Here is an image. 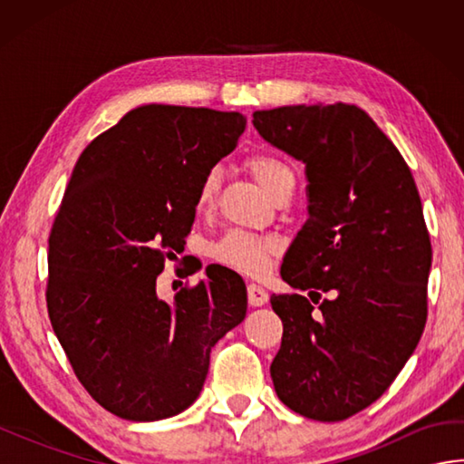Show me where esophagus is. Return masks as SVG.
Wrapping results in <instances>:
<instances>
[{
    "instance_id": "1",
    "label": "esophagus",
    "mask_w": 464,
    "mask_h": 464,
    "mask_svg": "<svg viewBox=\"0 0 464 464\" xmlns=\"http://www.w3.org/2000/svg\"><path fill=\"white\" fill-rule=\"evenodd\" d=\"M247 295H249V304H251V307H263V304L269 301L267 291H265L263 287H259V285H255V283H251L249 287H247Z\"/></svg>"
}]
</instances>
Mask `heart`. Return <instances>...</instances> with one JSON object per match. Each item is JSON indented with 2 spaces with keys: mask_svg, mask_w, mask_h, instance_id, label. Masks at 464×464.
<instances>
[{
  "mask_svg": "<svg viewBox=\"0 0 464 464\" xmlns=\"http://www.w3.org/2000/svg\"><path fill=\"white\" fill-rule=\"evenodd\" d=\"M249 169L255 179H257L265 191H267L273 199L285 191L295 189V175L281 160L273 155H255L249 160ZM217 189H219V171L209 169L199 183L195 197L197 211H207L215 201ZM275 251V245L267 239H261L257 235L245 233V231H229L217 241L211 247V257L225 265V267L237 269L241 273L259 275L267 273L269 269V257Z\"/></svg>",
  "mask_w": 464,
  "mask_h": 464,
  "instance_id": "obj_1",
  "label": "heart"
}]
</instances>
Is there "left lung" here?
Instances as JSON below:
<instances>
[{"instance_id":"1","label":"left lung","mask_w":464,"mask_h":464,"mask_svg":"<svg viewBox=\"0 0 464 464\" xmlns=\"http://www.w3.org/2000/svg\"><path fill=\"white\" fill-rule=\"evenodd\" d=\"M253 125L309 181V219L281 265L307 297L271 295L283 321L275 392L303 417L344 420L391 387L425 329L432 253L417 185L357 105H285Z\"/></svg>"}]
</instances>
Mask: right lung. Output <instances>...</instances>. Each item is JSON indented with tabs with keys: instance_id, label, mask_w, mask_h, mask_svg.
<instances>
[{
	"instance_id": "add662e5",
	"label": "right lung",
	"mask_w": 464,
	"mask_h": 464,
	"mask_svg": "<svg viewBox=\"0 0 464 464\" xmlns=\"http://www.w3.org/2000/svg\"><path fill=\"white\" fill-rule=\"evenodd\" d=\"M245 125L237 111L141 105L73 167L49 235L47 311L77 379L117 417L189 409L215 343L247 314V287L225 267L173 301L155 283L191 229L201 179Z\"/></svg>"
}]
</instances>
